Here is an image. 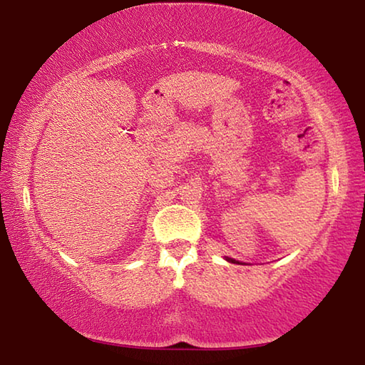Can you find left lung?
Segmentation results:
<instances>
[{
  "label": "left lung",
  "mask_w": 365,
  "mask_h": 365,
  "mask_svg": "<svg viewBox=\"0 0 365 365\" xmlns=\"http://www.w3.org/2000/svg\"><path fill=\"white\" fill-rule=\"evenodd\" d=\"M227 261H228V262H233V264H240L238 261H235V259H232V257H227Z\"/></svg>",
  "instance_id": "left-lung-1"
}]
</instances>
